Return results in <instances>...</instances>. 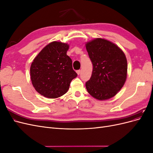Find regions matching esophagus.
Listing matches in <instances>:
<instances>
[{
  "label": "esophagus",
  "mask_w": 153,
  "mask_h": 153,
  "mask_svg": "<svg viewBox=\"0 0 153 153\" xmlns=\"http://www.w3.org/2000/svg\"><path fill=\"white\" fill-rule=\"evenodd\" d=\"M76 73L78 74V75H79L80 74V70H77L76 71Z\"/></svg>",
  "instance_id": "obj_1"
}]
</instances>
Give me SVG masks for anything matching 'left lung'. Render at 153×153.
I'll return each instance as SVG.
<instances>
[{
    "mask_svg": "<svg viewBox=\"0 0 153 153\" xmlns=\"http://www.w3.org/2000/svg\"><path fill=\"white\" fill-rule=\"evenodd\" d=\"M93 66L92 75L85 84L87 92L96 100L113 98L121 89L127 78V59L117 45L103 38L85 43Z\"/></svg>",
    "mask_w": 153,
    "mask_h": 153,
    "instance_id": "obj_1",
    "label": "left lung"
}]
</instances>
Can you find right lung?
Here are the masks:
<instances>
[{
	"instance_id": "obj_1",
	"label": "right lung",
	"mask_w": 153,
	"mask_h": 153,
	"mask_svg": "<svg viewBox=\"0 0 153 153\" xmlns=\"http://www.w3.org/2000/svg\"><path fill=\"white\" fill-rule=\"evenodd\" d=\"M69 46L52 41L41 50L30 68L32 84L36 91L48 98H57L68 92L69 84L77 76L72 61L67 55Z\"/></svg>"
}]
</instances>
